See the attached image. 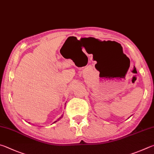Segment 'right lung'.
<instances>
[{
    "mask_svg": "<svg viewBox=\"0 0 154 154\" xmlns=\"http://www.w3.org/2000/svg\"><path fill=\"white\" fill-rule=\"evenodd\" d=\"M63 118V115H61V117H59V118H58V119L56 121H55V122H54L53 123H55V122H57V121H59V120H61V118Z\"/></svg>",
    "mask_w": 154,
    "mask_h": 154,
    "instance_id": "1",
    "label": "right lung"
}]
</instances>
